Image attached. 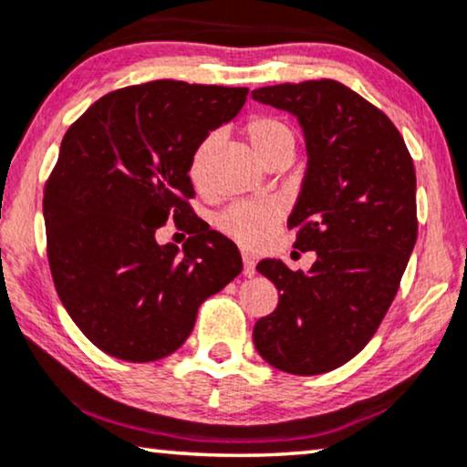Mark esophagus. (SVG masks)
<instances>
[{
	"label": "esophagus",
	"instance_id": "34e87169",
	"mask_svg": "<svg viewBox=\"0 0 467 467\" xmlns=\"http://www.w3.org/2000/svg\"><path fill=\"white\" fill-rule=\"evenodd\" d=\"M241 258H244V276L252 278L256 274V263H254V256L248 254V252H244L241 254Z\"/></svg>",
	"mask_w": 467,
	"mask_h": 467
}]
</instances>
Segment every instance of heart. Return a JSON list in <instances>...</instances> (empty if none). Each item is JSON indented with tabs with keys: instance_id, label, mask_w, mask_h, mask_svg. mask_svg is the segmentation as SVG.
Listing matches in <instances>:
<instances>
[{
	"instance_id": "b5f03b06",
	"label": "heart",
	"mask_w": 467,
	"mask_h": 467,
	"mask_svg": "<svg viewBox=\"0 0 467 467\" xmlns=\"http://www.w3.org/2000/svg\"><path fill=\"white\" fill-rule=\"evenodd\" d=\"M245 137L263 161L269 162L280 154H294L296 134L285 119L276 115H252L244 126ZM215 134H206L195 145L189 159V178L195 187H204ZM283 217V206L274 200H241L230 204L217 217V228L244 248H263L276 233Z\"/></svg>"
}]
</instances>
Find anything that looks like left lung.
Returning a JSON list of instances; mask_svg holds the SVG:
<instances>
[{
  "label": "left lung",
  "instance_id": "1",
  "mask_svg": "<svg viewBox=\"0 0 467 467\" xmlns=\"http://www.w3.org/2000/svg\"><path fill=\"white\" fill-rule=\"evenodd\" d=\"M252 98L305 130L308 167L287 226L296 248L317 254L308 272L258 263L278 306L252 337L276 369L324 374L363 350L398 294L418 239L415 167L389 117L346 84H274Z\"/></svg>",
  "mask_w": 467,
  "mask_h": 467
}]
</instances>
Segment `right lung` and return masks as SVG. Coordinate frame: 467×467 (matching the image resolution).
<instances>
[{"instance_id":"obj_1","label":"right lung","mask_w":467,"mask_h":467,"mask_svg":"<svg viewBox=\"0 0 467 467\" xmlns=\"http://www.w3.org/2000/svg\"><path fill=\"white\" fill-rule=\"evenodd\" d=\"M248 88L154 80L99 98L60 143L45 182L47 258L60 302L87 339L132 363L187 341L206 297L244 263L191 209V151L233 119ZM188 219L183 250L159 246L166 219Z\"/></svg>"}]
</instances>
